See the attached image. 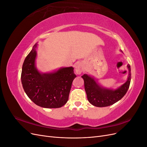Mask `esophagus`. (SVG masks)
<instances>
[{
  "label": "esophagus",
  "mask_w": 147,
  "mask_h": 147,
  "mask_svg": "<svg viewBox=\"0 0 147 147\" xmlns=\"http://www.w3.org/2000/svg\"><path fill=\"white\" fill-rule=\"evenodd\" d=\"M83 69V64L80 62H77L75 65V70L77 74H80Z\"/></svg>",
  "instance_id": "34e87169"
}]
</instances>
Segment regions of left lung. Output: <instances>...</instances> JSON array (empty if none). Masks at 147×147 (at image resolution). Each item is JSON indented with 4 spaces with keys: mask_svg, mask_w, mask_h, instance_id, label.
<instances>
[{
    "mask_svg": "<svg viewBox=\"0 0 147 147\" xmlns=\"http://www.w3.org/2000/svg\"><path fill=\"white\" fill-rule=\"evenodd\" d=\"M127 67L129 70L127 80L122 86L115 90L101 87L97 83L94 78L90 75L87 74L82 75L88 101L96 107H103L113 105L121 99L126 94L131 83V66L128 64Z\"/></svg>",
    "mask_w": 147,
    "mask_h": 147,
    "instance_id": "1",
    "label": "left lung"
}]
</instances>
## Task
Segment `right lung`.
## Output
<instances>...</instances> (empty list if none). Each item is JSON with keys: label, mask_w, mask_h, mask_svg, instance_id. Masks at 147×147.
I'll return each mask as SVG.
<instances>
[{"label": "right lung", "mask_w": 147, "mask_h": 147, "mask_svg": "<svg viewBox=\"0 0 147 147\" xmlns=\"http://www.w3.org/2000/svg\"><path fill=\"white\" fill-rule=\"evenodd\" d=\"M33 47L22 67L21 83L26 94L36 105L43 108H59L69 99L72 83L76 77L72 67L54 72L40 73L35 65L37 52Z\"/></svg>", "instance_id": "obj_1"}]
</instances>
